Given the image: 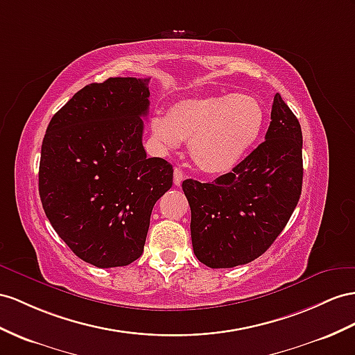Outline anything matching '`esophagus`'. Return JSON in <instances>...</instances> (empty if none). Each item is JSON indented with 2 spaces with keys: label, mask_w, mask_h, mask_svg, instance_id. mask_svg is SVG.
<instances>
[{
  "label": "esophagus",
  "mask_w": 355,
  "mask_h": 355,
  "mask_svg": "<svg viewBox=\"0 0 355 355\" xmlns=\"http://www.w3.org/2000/svg\"><path fill=\"white\" fill-rule=\"evenodd\" d=\"M183 180H184L183 171H181L180 168H175L174 169V184L175 186H181V183H183Z\"/></svg>",
  "instance_id": "34e87169"
}]
</instances>
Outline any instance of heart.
Listing matches in <instances>:
<instances>
[{
    "label": "heart",
    "mask_w": 355,
    "mask_h": 355,
    "mask_svg": "<svg viewBox=\"0 0 355 355\" xmlns=\"http://www.w3.org/2000/svg\"><path fill=\"white\" fill-rule=\"evenodd\" d=\"M266 124L259 100L246 94L186 98L168 116L150 121L153 139L162 150H177L189 141L190 157L207 174H225L246 157Z\"/></svg>",
    "instance_id": "b5f03b06"
}]
</instances>
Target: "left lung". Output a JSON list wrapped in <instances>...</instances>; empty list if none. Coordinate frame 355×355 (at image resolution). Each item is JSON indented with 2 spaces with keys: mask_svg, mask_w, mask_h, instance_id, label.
Masks as SVG:
<instances>
[{
  "mask_svg": "<svg viewBox=\"0 0 355 355\" xmlns=\"http://www.w3.org/2000/svg\"><path fill=\"white\" fill-rule=\"evenodd\" d=\"M302 127L277 93L264 142L213 183L183 181L193 252L202 264L243 266L271 246L302 195Z\"/></svg>",
  "mask_w": 355,
  "mask_h": 355,
  "instance_id": "left-lung-1",
  "label": "left lung"
}]
</instances>
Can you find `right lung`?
<instances>
[{
	"instance_id": "1",
	"label": "right lung",
	"mask_w": 355,
	"mask_h": 355,
	"mask_svg": "<svg viewBox=\"0 0 355 355\" xmlns=\"http://www.w3.org/2000/svg\"><path fill=\"white\" fill-rule=\"evenodd\" d=\"M150 79L109 78L79 89L52 116L42 144L39 193L52 228L98 268L144 252L150 216L174 169L142 145Z\"/></svg>"
}]
</instances>
